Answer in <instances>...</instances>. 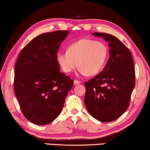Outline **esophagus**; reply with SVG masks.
<instances>
[{"mask_svg": "<svg viewBox=\"0 0 150 150\" xmlns=\"http://www.w3.org/2000/svg\"><path fill=\"white\" fill-rule=\"evenodd\" d=\"M80 83H81L80 81H78V80L74 81V85H78V84H80Z\"/></svg>", "mask_w": 150, "mask_h": 150, "instance_id": "34e87169", "label": "esophagus"}]
</instances>
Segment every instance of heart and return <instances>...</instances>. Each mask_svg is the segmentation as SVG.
I'll use <instances>...</instances> for the list:
<instances>
[{
    "mask_svg": "<svg viewBox=\"0 0 150 150\" xmlns=\"http://www.w3.org/2000/svg\"><path fill=\"white\" fill-rule=\"evenodd\" d=\"M108 55L105 43L85 38L70 45L67 51H59L57 59L66 73L71 72L78 65L80 74L92 76L103 69Z\"/></svg>",
    "mask_w": 150,
    "mask_h": 150,
    "instance_id": "b5f03b06",
    "label": "heart"
}]
</instances>
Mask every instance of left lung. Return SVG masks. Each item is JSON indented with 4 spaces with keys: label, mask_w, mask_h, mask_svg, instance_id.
<instances>
[{
    "label": "left lung",
    "mask_w": 150,
    "mask_h": 150,
    "mask_svg": "<svg viewBox=\"0 0 150 150\" xmlns=\"http://www.w3.org/2000/svg\"><path fill=\"white\" fill-rule=\"evenodd\" d=\"M108 42L110 57L96 77L84 83L85 105L94 119L111 122L127 111L135 86V70L131 52L114 35L93 33Z\"/></svg>",
    "instance_id": "obj_1"
}]
</instances>
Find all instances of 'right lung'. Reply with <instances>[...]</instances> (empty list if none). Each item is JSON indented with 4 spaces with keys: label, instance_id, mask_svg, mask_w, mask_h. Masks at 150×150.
Wrapping results in <instances>:
<instances>
[{
    "label": "right lung",
    "instance_id": "obj_1",
    "mask_svg": "<svg viewBox=\"0 0 150 150\" xmlns=\"http://www.w3.org/2000/svg\"><path fill=\"white\" fill-rule=\"evenodd\" d=\"M68 31L45 33L23 47L14 69L16 96L24 117L38 125L60 114L73 80L60 72L57 53Z\"/></svg>",
    "mask_w": 150,
    "mask_h": 150
}]
</instances>
